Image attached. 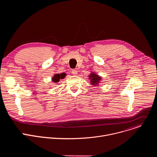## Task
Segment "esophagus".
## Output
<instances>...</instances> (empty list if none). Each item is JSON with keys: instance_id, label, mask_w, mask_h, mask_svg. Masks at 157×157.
<instances>
[{"instance_id": "obj_1", "label": "esophagus", "mask_w": 157, "mask_h": 157, "mask_svg": "<svg viewBox=\"0 0 157 157\" xmlns=\"http://www.w3.org/2000/svg\"><path fill=\"white\" fill-rule=\"evenodd\" d=\"M71 73H72V74L74 75H76L78 74V71H77L76 70H73L71 71Z\"/></svg>"}]
</instances>
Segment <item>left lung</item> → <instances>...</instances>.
<instances>
[{
  "label": "left lung",
  "instance_id": "obj_1",
  "mask_svg": "<svg viewBox=\"0 0 157 157\" xmlns=\"http://www.w3.org/2000/svg\"><path fill=\"white\" fill-rule=\"evenodd\" d=\"M89 79L91 80V83L93 85H97L98 83L100 82L101 80V78L98 75H96L95 73H91L89 76Z\"/></svg>",
  "mask_w": 157,
  "mask_h": 157
}]
</instances>
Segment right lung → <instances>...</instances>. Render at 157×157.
I'll return each mask as SVG.
<instances>
[{"instance_id": "obj_1", "label": "right lung", "mask_w": 157, "mask_h": 157, "mask_svg": "<svg viewBox=\"0 0 157 157\" xmlns=\"http://www.w3.org/2000/svg\"><path fill=\"white\" fill-rule=\"evenodd\" d=\"M65 76H66V74H65V73L56 74V75H55L54 77L52 78V81H53L54 82H58L60 79L64 78Z\"/></svg>"}]
</instances>
